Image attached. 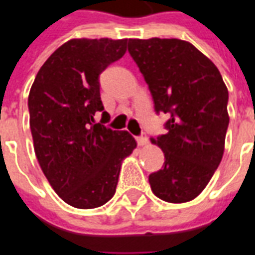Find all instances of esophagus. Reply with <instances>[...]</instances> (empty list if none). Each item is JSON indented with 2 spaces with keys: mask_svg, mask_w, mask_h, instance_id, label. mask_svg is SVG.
<instances>
[{
  "mask_svg": "<svg viewBox=\"0 0 255 255\" xmlns=\"http://www.w3.org/2000/svg\"><path fill=\"white\" fill-rule=\"evenodd\" d=\"M136 142H138V145L139 146L146 145V143H147V135H146V132L140 133L139 136L136 138Z\"/></svg>",
  "mask_w": 255,
  "mask_h": 255,
  "instance_id": "34e87169",
  "label": "esophagus"
}]
</instances>
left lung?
I'll use <instances>...</instances> for the list:
<instances>
[{
	"mask_svg": "<svg viewBox=\"0 0 255 255\" xmlns=\"http://www.w3.org/2000/svg\"><path fill=\"white\" fill-rule=\"evenodd\" d=\"M128 52L149 87L156 113L168 115L167 133L153 139L165 160L149 175L150 188L164 202L193 200L224 154L227 85L217 66L186 41L128 40Z\"/></svg>",
	"mask_w": 255,
	"mask_h": 255,
	"instance_id": "8db88e82",
	"label": "left lung"
}]
</instances>
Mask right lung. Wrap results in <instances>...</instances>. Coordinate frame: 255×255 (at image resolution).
Segmentation results:
<instances>
[{
  "label": "right lung",
  "mask_w": 255,
  "mask_h": 255,
  "mask_svg": "<svg viewBox=\"0 0 255 255\" xmlns=\"http://www.w3.org/2000/svg\"><path fill=\"white\" fill-rule=\"evenodd\" d=\"M127 51V40H70L37 73L28 94L30 129L44 175L60 199L95 208L113 197L123 158L136 142L110 120L101 101V73ZM103 113L101 123L95 116Z\"/></svg>",
  "instance_id": "add662e5"
}]
</instances>
